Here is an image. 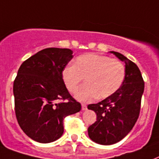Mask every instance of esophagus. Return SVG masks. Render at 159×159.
I'll return each mask as SVG.
<instances>
[{
    "label": "esophagus",
    "instance_id": "34e87169",
    "mask_svg": "<svg viewBox=\"0 0 159 159\" xmlns=\"http://www.w3.org/2000/svg\"><path fill=\"white\" fill-rule=\"evenodd\" d=\"M81 106H82V110H86V109H87V105H86V104H82Z\"/></svg>",
    "mask_w": 159,
    "mask_h": 159
}]
</instances>
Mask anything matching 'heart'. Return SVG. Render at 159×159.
Instances as JSON below:
<instances>
[{
    "mask_svg": "<svg viewBox=\"0 0 159 159\" xmlns=\"http://www.w3.org/2000/svg\"><path fill=\"white\" fill-rule=\"evenodd\" d=\"M83 78L86 84L77 90L76 99L82 102L96 97L105 99L121 87L125 68L121 61L109 56L86 54L76 58L74 66H67L62 72L63 81L71 93L77 89Z\"/></svg>",
    "mask_w": 159,
    "mask_h": 159,
    "instance_id": "obj_1",
    "label": "heart"
}]
</instances>
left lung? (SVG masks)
Instances as JSON below:
<instances>
[{
    "label": "left lung",
    "instance_id": "1",
    "mask_svg": "<svg viewBox=\"0 0 159 159\" xmlns=\"http://www.w3.org/2000/svg\"><path fill=\"white\" fill-rule=\"evenodd\" d=\"M125 63L123 84L111 96L88 109L97 114V120L89 127V137L93 142L110 145L122 140L139 119L144 81L137 65L119 52L110 51Z\"/></svg>",
    "mask_w": 159,
    "mask_h": 159
}]
</instances>
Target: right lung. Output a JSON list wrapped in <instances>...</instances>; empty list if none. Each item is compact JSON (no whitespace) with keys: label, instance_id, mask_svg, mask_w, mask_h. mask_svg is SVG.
<instances>
[{"label":"right lung","instance_id":"1","mask_svg":"<svg viewBox=\"0 0 159 159\" xmlns=\"http://www.w3.org/2000/svg\"><path fill=\"white\" fill-rule=\"evenodd\" d=\"M73 57L70 49L47 48L25 60L18 70L13 84L15 113L20 129L36 142L60 139L64 119L80 111L81 104L62 79Z\"/></svg>","mask_w":159,"mask_h":159}]
</instances>
